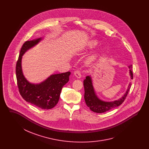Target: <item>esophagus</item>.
Here are the masks:
<instances>
[{
	"mask_svg": "<svg viewBox=\"0 0 149 149\" xmlns=\"http://www.w3.org/2000/svg\"><path fill=\"white\" fill-rule=\"evenodd\" d=\"M75 76L78 78H80L81 75V73H80V71L79 70H76V71H74V72Z\"/></svg>",
	"mask_w": 149,
	"mask_h": 149,
	"instance_id": "34e87169",
	"label": "esophagus"
}]
</instances>
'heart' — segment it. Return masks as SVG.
I'll list each match as a JSON object with an SVG mask.
<instances>
[{
    "label": "heart",
    "mask_w": 149,
    "mask_h": 149,
    "mask_svg": "<svg viewBox=\"0 0 149 149\" xmlns=\"http://www.w3.org/2000/svg\"><path fill=\"white\" fill-rule=\"evenodd\" d=\"M97 44H98V42L96 40H92L88 43V47L90 49L93 48L94 46H95ZM97 55H93L89 59V62H92L93 61H94L97 58Z\"/></svg>",
    "instance_id": "heart-1"
}]
</instances>
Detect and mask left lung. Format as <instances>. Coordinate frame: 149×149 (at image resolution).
<instances>
[{
	"label": "left lung",
	"instance_id": "left-lung-1",
	"mask_svg": "<svg viewBox=\"0 0 149 149\" xmlns=\"http://www.w3.org/2000/svg\"><path fill=\"white\" fill-rule=\"evenodd\" d=\"M130 69V74L131 79H133V72H132V65H131L128 66ZM131 86V83H130L128 87L127 91L124 95L118 100H115L112 102H106L100 100L98 99L95 95L94 88L92 85V79L91 77H86L84 80V99L86 106L88 107L93 112L102 113L109 111L114 108L120 106L126 99L128 93Z\"/></svg>",
	"mask_w": 149,
	"mask_h": 149
}]
</instances>
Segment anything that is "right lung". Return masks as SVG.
<instances>
[{"label":"right lung","instance_id":"1","mask_svg":"<svg viewBox=\"0 0 149 149\" xmlns=\"http://www.w3.org/2000/svg\"><path fill=\"white\" fill-rule=\"evenodd\" d=\"M41 40L39 38L27 41L22 45L16 64V78L19 92L23 99L43 109H50L58 103L63 87L69 81L70 72L52 75L42 83L36 85L29 83L25 79L22 71V55Z\"/></svg>","mask_w":149,"mask_h":149}]
</instances>
